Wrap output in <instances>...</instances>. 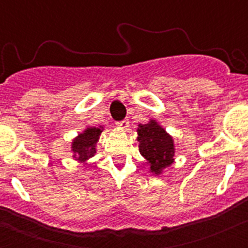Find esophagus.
<instances>
[{"label":"esophagus","mask_w":248,"mask_h":248,"mask_svg":"<svg viewBox=\"0 0 248 248\" xmlns=\"http://www.w3.org/2000/svg\"><path fill=\"white\" fill-rule=\"evenodd\" d=\"M116 126L119 127V128H121V129H127V128H128V126H129V121L127 119L122 120V121L116 122Z\"/></svg>","instance_id":"34e87169"}]
</instances>
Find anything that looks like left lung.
I'll list each match as a JSON object with an SVG mask.
<instances>
[{
  "label": "left lung",
  "instance_id": "8db88e82",
  "mask_svg": "<svg viewBox=\"0 0 248 248\" xmlns=\"http://www.w3.org/2000/svg\"><path fill=\"white\" fill-rule=\"evenodd\" d=\"M140 155L146 159L150 172L161 175L174 162V139L156 120L139 124L137 129Z\"/></svg>",
  "mask_w": 248,
  "mask_h": 248
}]
</instances>
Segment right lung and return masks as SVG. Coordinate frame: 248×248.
I'll list each match as a JSON object with an SVG mask.
<instances>
[{
    "label": "right lung",
    "instance_id": "obj_1",
    "mask_svg": "<svg viewBox=\"0 0 248 248\" xmlns=\"http://www.w3.org/2000/svg\"><path fill=\"white\" fill-rule=\"evenodd\" d=\"M103 127H87L82 133L78 134V137L72 141V152L73 158L79 163L87 164L91 157L96 155V145L99 140L101 133L103 132Z\"/></svg>",
    "mask_w": 248,
    "mask_h": 248
}]
</instances>
